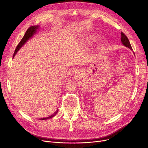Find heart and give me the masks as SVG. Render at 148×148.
I'll use <instances>...</instances> for the list:
<instances>
[{
  "mask_svg": "<svg viewBox=\"0 0 148 148\" xmlns=\"http://www.w3.org/2000/svg\"><path fill=\"white\" fill-rule=\"evenodd\" d=\"M97 39V35H93L91 37V40H92V41H95V40H96Z\"/></svg>",
  "mask_w": 148,
  "mask_h": 148,
  "instance_id": "heart-1",
  "label": "heart"
}]
</instances>
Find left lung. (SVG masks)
Wrapping results in <instances>:
<instances>
[{
  "instance_id": "obj_1",
  "label": "left lung",
  "mask_w": 148,
  "mask_h": 148,
  "mask_svg": "<svg viewBox=\"0 0 148 148\" xmlns=\"http://www.w3.org/2000/svg\"><path fill=\"white\" fill-rule=\"evenodd\" d=\"M121 41H122V44L126 47L130 48L131 50H132V46L130 44V42L129 41V39L126 35L123 33V32H121Z\"/></svg>"
}]
</instances>
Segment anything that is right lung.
<instances>
[{
	"label": "right lung",
	"instance_id": "add662e5",
	"mask_svg": "<svg viewBox=\"0 0 148 148\" xmlns=\"http://www.w3.org/2000/svg\"><path fill=\"white\" fill-rule=\"evenodd\" d=\"M38 29V26H31V27H29L27 31H26L25 34V35L23 36V37L22 38V39H21V41H20V42L18 44V45H17L16 49H15V51L14 52V53H13V57H14V56H15L16 53H17V52L18 51V50L21 48V47L28 41V40L33 36V35L36 32V30ZM58 109H57V110L53 113V114H52L51 116H49L48 117H46V118H42L41 119V120H46V119H50V118H52L53 117V116H54L57 113H58Z\"/></svg>",
	"mask_w": 148,
	"mask_h": 148
}]
</instances>
